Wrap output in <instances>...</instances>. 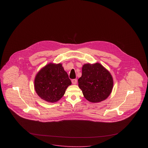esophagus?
Instances as JSON below:
<instances>
[{
    "label": "esophagus",
    "instance_id": "34e87169",
    "mask_svg": "<svg viewBox=\"0 0 148 148\" xmlns=\"http://www.w3.org/2000/svg\"><path fill=\"white\" fill-rule=\"evenodd\" d=\"M77 79H72V83L73 84H77Z\"/></svg>",
    "mask_w": 148,
    "mask_h": 148
}]
</instances>
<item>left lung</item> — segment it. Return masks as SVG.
Masks as SVG:
<instances>
[{"mask_svg": "<svg viewBox=\"0 0 148 148\" xmlns=\"http://www.w3.org/2000/svg\"><path fill=\"white\" fill-rule=\"evenodd\" d=\"M79 86L85 98L92 103L102 101L110 94L113 78L100 64H86L82 68V76L78 80Z\"/></svg>", "mask_w": 148, "mask_h": 148, "instance_id": "obj_1", "label": "left lung"}]
</instances>
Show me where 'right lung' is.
Returning <instances> with one entry per match:
<instances>
[{"label":"right lung","instance_id":"obj_1","mask_svg":"<svg viewBox=\"0 0 148 148\" xmlns=\"http://www.w3.org/2000/svg\"><path fill=\"white\" fill-rule=\"evenodd\" d=\"M71 84V81L61 64L49 63L36 75L35 89L42 100L54 103L63 96L66 89Z\"/></svg>","mask_w":148,"mask_h":148}]
</instances>
